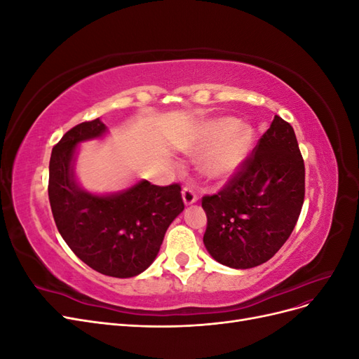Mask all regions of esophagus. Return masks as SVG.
<instances>
[{
	"label": "esophagus",
	"mask_w": 359,
	"mask_h": 359,
	"mask_svg": "<svg viewBox=\"0 0 359 359\" xmlns=\"http://www.w3.org/2000/svg\"><path fill=\"white\" fill-rule=\"evenodd\" d=\"M182 201L186 205H191V203L198 202L196 193H194V190L191 187H184L182 189Z\"/></svg>",
	"instance_id": "esophagus-1"
}]
</instances>
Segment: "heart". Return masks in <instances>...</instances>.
<instances>
[{
  "instance_id": "b5f03b06",
  "label": "heart",
  "mask_w": 359,
  "mask_h": 359,
  "mask_svg": "<svg viewBox=\"0 0 359 359\" xmlns=\"http://www.w3.org/2000/svg\"><path fill=\"white\" fill-rule=\"evenodd\" d=\"M198 147L212 145L202 158V169L211 178H229L243 166L255 144V130L235 118L220 116L206 121L198 136Z\"/></svg>"
}]
</instances>
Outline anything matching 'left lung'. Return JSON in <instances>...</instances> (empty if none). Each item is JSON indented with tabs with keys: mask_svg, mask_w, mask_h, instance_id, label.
<instances>
[{
	"mask_svg": "<svg viewBox=\"0 0 359 359\" xmlns=\"http://www.w3.org/2000/svg\"><path fill=\"white\" fill-rule=\"evenodd\" d=\"M306 193V169L295 132L278 115L235 177L202 198L203 244L235 269L265 264L295 227Z\"/></svg>",
	"mask_w": 359,
	"mask_h": 359,
	"instance_id": "left-lung-1",
	"label": "left lung"
}]
</instances>
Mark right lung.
Here are the masks:
<instances>
[{
  "label": "right lung",
  "instance_id": "right-lung-1",
  "mask_svg": "<svg viewBox=\"0 0 359 359\" xmlns=\"http://www.w3.org/2000/svg\"><path fill=\"white\" fill-rule=\"evenodd\" d=\"M106 133L107 127L97 118L73 127L53 147L49 202L62 240L82 262L100 274L130 278L154 262L184 202L180 184L160 187L140 180L107 194L82 189L74 172L78 145Z\"/></svg>",
  "mask_w": 359,
  "mask_h": 359
}]
</instances>
